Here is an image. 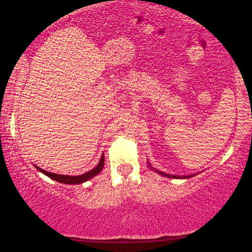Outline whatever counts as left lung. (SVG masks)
<instances>
[{
	"label": "left lung",
	"mask_w": 252,
	"mask_h": 252,
	"mask_svg": "<svg viewBox=\"0 0 252 252\" xmlns=\"http://www.w3.org/2000/svg\"><path fill=\"white\" fill-rule=\"evenodd\" d=\"M156 171L158 172V173H160V174H162V176H164V177H168V178H177V179H181V178H190V177H192V176H183V177H179V176H171V174H167V173H164V172H161V171H158V170H156Z\"/></svg>",
	"instance_id": "1"
}]
</instances>
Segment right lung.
Wrapping results in <instances>:
<instances>
[{"instance_id":"obj_1","label":"right lung","mask_w":252,"mask_h":252,"mask_svg":"<svg viewBox=\"0 0 252 252\" xmlns=\"http://www.w3.org/2000/svg\"><path fill=\"white\" fill-rule=\"evenodd\" d=\"M35 165V164H34ZM104 167V155L102 153V157H101V160L99 163H97V165L95 168H93L92 170H90V171L87 172V173H83L81 174V176H63V174H57V173H51V172H48L45 171V170L41 169L37 167V165H35V168L39 170L40 172L44 173L45 176H48L49 178L53 179V180L58 181L60 183H65V185H80V183H83L85 181L90 180V179H92L93 177H95L96 174H99L102 169H103Z\"/></svg>"}]
</instances>
